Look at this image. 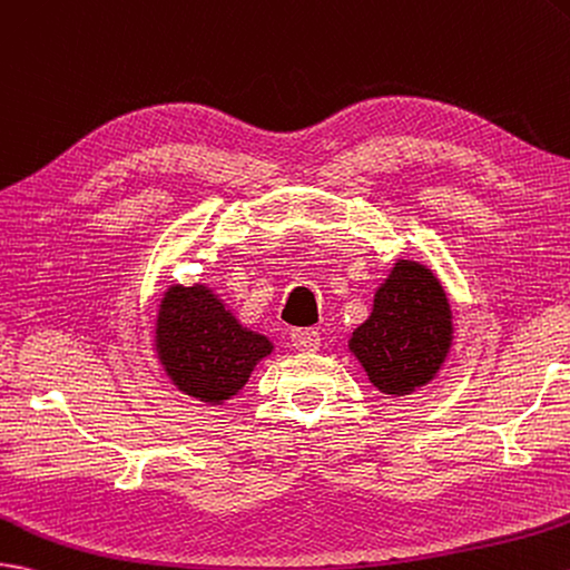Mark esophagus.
I'll list each match as a JSON object with an SVG mask.
<instances>
[{"instance_id": "obj_1", "label": "esophagus", "mask_w": 570, "mask_h": 570, "mask_svg": "<svg viewBox=\"0 0 570 570\" xmlns=\"http://www.w3.org/2000/svg\"><path fill=\"white\" fill-rule=\"evenodd\" d=\"M291 342L298 352H315L321 347V333L313 327H296L291 330Z\"/></svg>"}]
</instances>
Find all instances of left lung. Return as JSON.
Returning <instances> with one entry per match:
<instances>
[{
  "label": "left lung",
  "mask_w": 570,
  "mask_h": 570,
  "mask_svg": "<svg viewBox=\"0 0 570 570\" xmlns=\"http://www.w3.org/2000/svg\"><path fill=\"white\" fill-rule=\"evenodd\" d=\"M452 345V311L432 272L401 259L381 284L350 350L381 393L407 395L440 372Z\"/></svg>",
  "instance_id": "left-lung-1"
}]
</instances>
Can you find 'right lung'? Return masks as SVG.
Listing matches in <instances>:
<instances>
[{"label":"right lung","mask_w":570,"mask_h":570,"mask_svg":"<svg viewBox=\"0 0 570 570\" xmlns=\"http://www.w3.org/2000/svg\"><path fill=\"white\" fill-rule=\"evenodd\" d=\"M272 342L249 333L204 286H171L157 317V354L179 391L206 403L240 391Z\"/></svg>","instance_id":"add662e5"}]
</instances>
